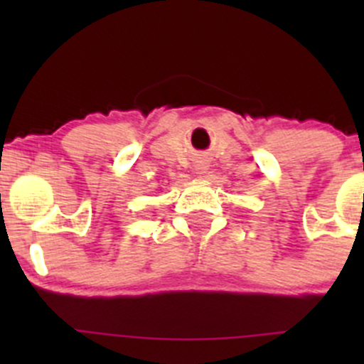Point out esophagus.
<instances>
[{
	"label": "esophagus",
	"mask_w": 364,
	"mask_h": 364,
	"mask_svg": "<svg viewBox=\"0 0 364 364\" xmlns=\"http://www.w3.org/2000/svg\"><path fill=\"white\" fill-rule=\"evenodd\" d=\"M197 171H199L197 174H203V172L205 171V167H197Z\"/></svg>",
	"instance_id": "obj_1"
}]
</instances>
